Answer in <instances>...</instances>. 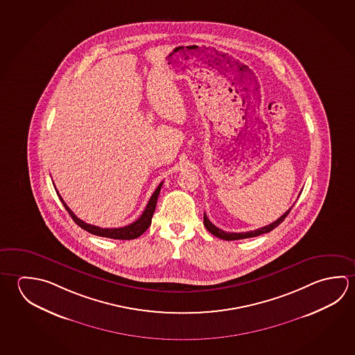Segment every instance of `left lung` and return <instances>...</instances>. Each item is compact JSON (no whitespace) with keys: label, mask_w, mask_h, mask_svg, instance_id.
I'll list each match as a JSON object with an SVG mask.
<instances>
[{"label":"left lung","mask_w":355,"mask_h":355,"mask_svg":"<svg viewBox=\"0 0 355 355\" xmlns=\"http://www.w3.org/2000/svg\"><path fill=\"white\" fill-rule=\"evenodd\" d=\"M292 208L293 207H291L282 217L278 218L273 223L266 225V227H261V228H258V230L244 232V233H230V232H224V230H219L218 227H216L214 224L211 223V220L208 219V217L205 216V217H203V222H205V228L209 230V233H211L213 236L220 238V239H224V241H238V239H244V238L261 236V234H264V233H268V232L273 230L274 228H277V227L286 219V216L289 214V211H292Z\"/></svg>","instance_id":"obj_1"}]
</instances>
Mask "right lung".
I'll list each match as a JSON object with an SVG mask.
<instances>
[{"label": "right lung", "instance_id": "right-lung-1", "mask_svg": "<svg viewBox=\"0 0 355 355\" xmlns=\"http://www.w3.org/2000/svg\"><path fill=\"white\" fill-rule=\"evenodd\" d=\"M162 184L163 182L162 183H159V186L157 187V189L153 192L152 197H150V200H148L147 207H146V209H144V213H142V216L138 218L136 222L128 224V225H125V227H122V228H100V227H97V225H92V224L83 222L80 218L76 217L75 213L69 209V205L64 203V200H63L62 197L60 196V193L57 192V194H58V197L61 199L62 205H64L66 211H69L71 218L75 220V223L77 224V225L81 227L82 230H87L88 233L94 234V236H106V238L122 239V241H125V239H135V238H138V236H142L146 230H148L150 222H152V216H153L155 209H156L157 199H158V196H159V192H161Z\"/></svg>", "mask_w": 355, "mask_h": 355}]
</instances>
